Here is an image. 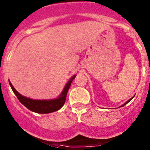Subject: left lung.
I'll return each mask as SVG.
<instances>
[{"label":"left lung","mask_w":150,"mask_h":150,"mask_svg":"<svg viewBox=\"0 0 150 150\" xmlns=\"http://www.w3.org/2000/svg\"><path fill=\"white\" fill-rule=\"evenodd\" d=\"M134 97H135V96H133V97H132V98H130V99H129V100H127V102H126V103H124V104H123V105H121V107H124V105H126V104H127V103H129V101H130V100H132V98H134Z\"/></svg>","instance_id":"left-lung-1"}]
</instances>
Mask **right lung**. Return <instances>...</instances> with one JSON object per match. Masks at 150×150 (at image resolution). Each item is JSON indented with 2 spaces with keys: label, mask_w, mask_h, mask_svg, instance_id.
Masks as SVG:
<instances>
[{
  "label": "right lung",
  "mask_w": 150,
  "mask_h": 150,
  "mask_svg": "<svg viewBox=\"0 0 150 150\" xmlns=\"http://www.w3.org/2000/svg\"><path fill=\"white\" fill-rule=\"evenodd\" d=\"M75 76L76 75H75L71 77V78L69 80L67 84L64 86L63 91L58 98L53 99H48V100H35V99H32L29 98L27 97H25V96L21 95L14 88V86H12V84L9 81V83L12 91L15 94V96H17L18 100H20L21 103L23 106H25L28 110L36 113L47 114V113H51L53 112L58 111V110H60L64 106V103L66 101L67 92H68L69 89L70 87L72 80L75 78Z\"/></svg>",
  "instance_id": "add662e5"
}]
</instances>
